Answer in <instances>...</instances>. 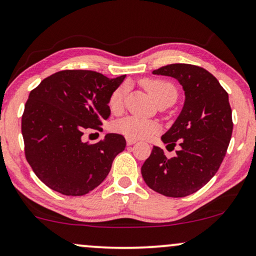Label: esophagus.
I'll use <instances>...</instances> for the list:
<instances>
[{"mask_svg": "<svg viewBox=\"0 0 256 256\" xmlns=\"http://www.w3.org/2000/svg\"><path fill=\"white\" fill-rule=\"evenodd\" d=\"M136 144V140H134V138H127V144L128 146H132V144Z\"/></svg>", "mask_w": 256, "mask_h": 256, "instance_id": "esophagus-1", "label": "esophagus"}]
</instances>
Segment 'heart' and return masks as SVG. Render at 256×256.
<instances>
[{"label":"heart","instance_id":"heart-1","mask_svg":"<svg viewBox=\"0 0 256 256\" xmlns=\"http://www.w3.org/2000/svg\"><path fill=\"white\" fill-rule=\"evenodd\" d=\"M146 90L158 104L164 98H178V89L174 84L164 80H144L142 81ZM128 92V84H122L112 92L109 98V109L114 114H118L122 110L124 104L126 95ZM114 130L118 134L124 135L129 138H147L160 130V126L156 122L144 118H136V116H127L121 118L114 124Z\"/></svg>","mask_w":256,"mask_h":256}]
</instances>
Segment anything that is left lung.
<instances>
[{"instance_id": "8db88e82", "label": "left lung", "mask_w": 256, "mask_h": 256, "mask_svg": "<svg viewBox=\"0 0 256 256\" xmlns=\"http://www.w3.org/2000/svg\"><path fill=\"white\" fill-rule=\"evenodd\" d=\"M152 74L174 78L184 88L182 110L161 138L164 144L181 148L168 158L154 146L141 174L152 190L184 198L204 187L220 168L233 132L230 100L216 78L198 66L174 63Z\"/></svg>"}]
</instances>
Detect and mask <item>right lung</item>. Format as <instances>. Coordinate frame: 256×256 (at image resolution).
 I'll return each mask as SVG.
<instances>
[{
	"label": "right lung",
	"instance_id": "right-lung-1",
	"mask_svg": "<svg viewBox=\"0 0 256 256\" xmlns=\"http://www.w3.org/2000/svg\"><path fill=\"white\" fill-rule=\"evenodd\" d=\"M126 75L116 78L92 70H62L44 78L29 94L22 116L28 164L52 190L84 195L102 184L112 164L126 148L120 134H107L98 144L84 142L88 129L110 116L109 98Z\"/></svg>",
	"mask_w": 256,
	"mask_h": 256
}]
</instances>
